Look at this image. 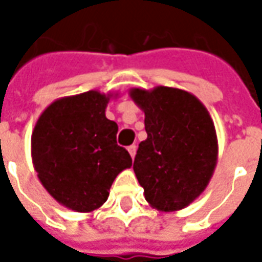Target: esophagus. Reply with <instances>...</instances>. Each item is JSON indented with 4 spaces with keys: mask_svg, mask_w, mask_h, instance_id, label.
<instances>
[{
    "mask_svg": "<svg viewBox=\"0 0 262 262\" xmlns=\"http://www.w3.org/2000/svg\"><path fill=\"white\" fill-rule=\"evenodd\" d=\"M136 150L137 147L135 146V144H132V146H129V148H127V151H129V154H130L132 159H135V156H136Z\"/></svg>",
    "mask_w": 262,
    "mask_h": 262,
    "instance_id": "esophagus-1",
    "label": "esophagus"
}]
</instances>
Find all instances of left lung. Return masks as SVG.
<instances>
[{"mask_svg":"<svg viewBox=\"0 0 262 262\" xmlns=\"http://www.w3.org/2000/svg\"><path fill=\"white\" fill-rule=\"evenodd\" d=\"M144 112L147 139L139 144L133 170L144 198L160 212L187 208L206 189L219 144L208 109L191 92L159 85L132 88Z\"/></svg>","mask_w":262,"mask_h":262,"instance_id":"8db88e82","label":"left lung"}]
</instances>
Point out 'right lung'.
<instances>
[{"label": "right lung", "instance_id": "obj_1", "mask_svg": "<svg viewBox=\"0 0 262 262\" xmlns=\"http://www.w3.org/2000/svg\"><path fill=\"white\" fill-rule=\"evenodd\" d=\"M111 98L114 94L97 90L59 98L32 132L39 181L60 205L75 212L101 208L115 178L132 167L130 154L116 144L118 125L105 116Z\"/></svg>", "mask_w": 262, "mask_h": 262}]
</instances>
